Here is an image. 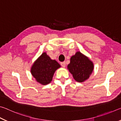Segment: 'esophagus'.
<instances>
[{
	"mask_svg": "<svg viewBox=\"0 0 121 121\" xmlns=\"http://www.w3.org/2000/svg\"><path fill=\"white\" fill-rule=\"evenodd\" d=\"M60 65L62 67H65V62H62L60 63Z\"/></svg>",
	"mask_w": 121,
	"mask_h": 121,
	"instance_id": "1",
	"label": "esophagus"
}]
</instances>
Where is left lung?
<instances>
[{
  "instance_id": "left-lung-1",
  "label": "left lung",
  "mask_w": 121,
  "mask_h": 121,
  "mask_svg": "<svg viewBox=\"0 0 121 121\" xmlns=\"http://www.w3.org/2000/svg\"><path fill=\"white\" fill-rule=\"evenodd\" d=\"M93 64L89 58L77 52L71 57L68 69L73 78L78 82H83L89 78L93 70Z\"/></svg>"
}]
</instances>
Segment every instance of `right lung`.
<instances>
[{
    "instance_id": "add662e5",
    "label": "right lung",
    "mask_w": 121,
    "mask_h": 121,
    "mask_svg": "<svg viewBox=\"0 0 121 121\" xmlns=\"http://www.w3.org/2000/svg\"><path fill=\"white\" fill-rule=\"evenodd\" d=\"M60 67L56 61L51 60L45 52L32 65L31 73L38 83L46 85L51 82L55 71Z\"/></svg>"
}]
</instances>
